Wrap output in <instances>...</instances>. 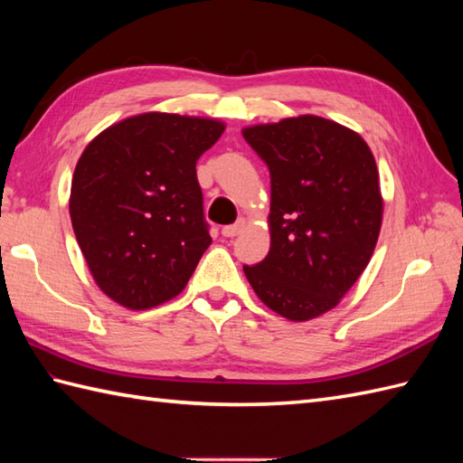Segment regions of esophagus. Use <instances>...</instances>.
I'll return each instance as SVG.
<instances>
[{
  "instance_id": "esophagus-1",
  "label": "esophagus",
  "mask_w": 463,
  "mask_h": 463,
  "mask_svg": "<svg viewBox=\"0 0 463 463\" xmlns=\"http://www.w3.org/2000/svg\"><path fill=\"white\" fill-rule=\"evenodd\" d=\"M242 229H244V222H242V221L234 222V224H226V226H222V237H229V239L237 237V234H239Z\"/></svg>"
}]
</instances>
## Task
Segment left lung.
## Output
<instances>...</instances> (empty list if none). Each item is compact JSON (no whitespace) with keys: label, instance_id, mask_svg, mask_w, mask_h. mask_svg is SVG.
<instances>
[{"label":"left lung","instance_id":"8db88e82","mask_svg":"<svg viewBox=\"0 0 463 463\" xmlns=\"http://www.w3.org/2000/svg\"><path fill=\"white\" fill-rule=\"evenodd\" d=\"M242 137L270 171V250L244 274L280 317L332 310L368 267L382 226L376 161L348 127L300 115Z\"/></svg>","mask_w":463,"mask_h":463}]
</instances>
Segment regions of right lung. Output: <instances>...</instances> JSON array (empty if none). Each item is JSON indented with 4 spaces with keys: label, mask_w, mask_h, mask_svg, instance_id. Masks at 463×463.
Here are the masks:
<instances>
[{
    "label": "right lung",
    "mask_w": 463,
    "mask_h": 463,
    "mask_svg": "<svg viewBox=\"0 0 463 463\" xmlns=\"http://www.w3.org/2000/svg\"><path fill=\"white\" fill-rule=\"evenodd\" d=\"M222 131L214 119L143 113L85 146L69 214L97 287L121 307L175 298L209 249L194 165Z\"/></svg>",
    "instance_id": "1"
}]
</instances>
